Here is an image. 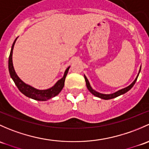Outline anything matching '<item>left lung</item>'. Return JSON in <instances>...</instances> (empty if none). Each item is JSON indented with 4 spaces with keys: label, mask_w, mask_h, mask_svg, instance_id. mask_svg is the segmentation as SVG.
Masks as SVG:
<instances>
[{
    "label": "left lung",
    "mask_w": 149,
    "mask_h": 149,
    "mask_svg": "<svg viewBox=\"0 0 149 149\" xmlns=\"http://www.w3.org/2000/svg\"><path fill=\"white\" fill-rule=\"evenodd\" d=\"M141 65L140 70H139V73H138L136 78L135 80H134V81H133V82L131 83V84H130L128 86L124 88H123V89H120V90L118 91L115 92V93H111V94H104V93H99V92H98V91H96L93 90V88H92L91 86L90 83H89L88 80V79L86 78V76L84 75V78H85L86 84V87H87L88 90L89 91H90L91 93H92V94H93V95H95V96L98 97V98H101V99L109 100V99H112V98H116V97L119 96V95H123V94H124V93H126V92H128V91L131 90V88L134 86V85L135 84L136 81V80L138 79V76H139V73H140V71H141Z\"/></svg>",
    "instance_id": "8db88e82"
}]
</instances>
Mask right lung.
Instances as JSON below:
<instances>
[{
    "mask_svg": "<svg viewBox=\"0 0 149 149\" xmlns=\"http://www.w3.org/2000/svg\"><path fill=\"white\" fill-rule=\"evenodd\" d=\"M17 38L14 40L13 43L11 50H10V56H9L8 59V70L9 73H10V76L14 81L15 84L18 88L19 89L20 91L23 94H24L26 96L29 97V98H32V99L36 100V101H47L51 98H54V97L56 96L57 95L59 94L63 88L64 86V82H65V77H66L67 74H68V70H69L70 66L68 67L64 72L63 76L62 79L57 81L56 84L51 87L50 88L45 89V90H39V89L36 88L31 86L29 85V84H26L23 82L22 80L20 79L18 76V75L15 73V69H14L13 64V50L14 45H15V41H16Z\"/></svg>",
    "mask_w": 149,
    "mask_h": 149,
    "instance_id": "add662e5",
    "label": "right lung"
}]
</instances>
